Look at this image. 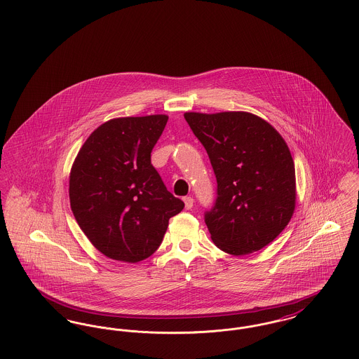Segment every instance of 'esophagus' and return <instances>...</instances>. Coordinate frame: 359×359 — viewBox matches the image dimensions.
Returning a JSON list of instances; mask_svg holds the SVG:
<instances>
[{
	"label": "esophagus",
	"mask_w": 359,
	"mask_h": 359,
	"mask_svg": "<svg viewBox=\"0 0 359 359\" xmlns=\"http://www.w3.org/2000/svg\"><path fill=\"white\" fill-rule=\"evenodd\" d=\"M183 201H184V205H186V208H187V210L192 208V205H194V199H192L191 196H186V198H183Z\"/></svg>",
	"instance_id": "1"
}]
</instances>
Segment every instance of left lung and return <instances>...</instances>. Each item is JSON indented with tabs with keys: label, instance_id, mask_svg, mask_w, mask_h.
I'll list each match as a JSON object with an SVG mask.
<instances>
[{
	"label": "left lung",
	"instance_id": "1",
	"mask_svg": "<svg viewBox=\"0 0 359 359\" xmlns=\"http://www.w3.org/2000/svg\"><path fill=\"white\" fill-rule=\"evenodd\" d=\"M217 177V198L205 212L214 243L243 256L271 243L294 210L290 149L266 121L245 111L186 113Z\"/></svg>",
	"mask_w": 359,
	"mask_h": 359
}]
</instances>
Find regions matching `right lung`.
I'll list each match as a JSON object with an SVG mask.
<instances>
[{
  "label": "right lung",
  "instance_id": "1",
  "mask_svg": "<svg viewBox=\"0 0 359 359\" xmlns=\"http://www.w3.org/2000/svg\"><path fill=\"white\" fill-rule=\"evenodd\" d=\"M168 117L107 121L86 140L69 175V203L104 256L138 262L152 256L184 203L167 189L151 154Z\"/></svg>",
  "mask_w": 359,
  "mask_h": 359
}]
</instances>
